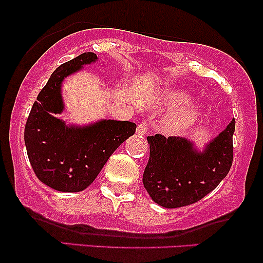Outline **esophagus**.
Wrapping results in <instances>:
<instances>
[{"label":"esophagus","instance_id":"1","mask_svg":"<svg viewBox=\"0 0 263 263\" xmlns=\"http://www.w3.org/2000/svg\"><path fill=\"white\" fill-rule=\"evenodd\" d=\"M148 132V125L146 122H141L137 126V134L138 135H146Z\"/></svg>","mask_w":263,"mask_h":263}]
</instances>
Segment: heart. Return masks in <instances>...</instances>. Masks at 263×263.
<instances>
[{"mask_svg": "<svg viewBox=\"0 0 263 263\" xmlns=\"http://www.w3.org/2000/svg\"><path fill=\"white\" fill-rule=\"evenodd\" d=\"M184 96L185 95L183 92L178 91V90H173V91L168 93L167 98L168 101L172 102V104H178V102L184 100ZM197 114V108L194 106H186L172 114L167 119V122L172 128H184L194 121Z\"/></svg>", "mask_w": 263, "mask_h": 263, "instance_id": "obj_1", "label": "heart"}]
</instances>
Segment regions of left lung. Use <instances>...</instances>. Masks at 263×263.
I'll list each match as a JSON object with an SVG mask.
<instances>
[{
    "mask_svg": "<svg viewBox=\"0 0 263 263\" xmlns=\"http://www.w3.org/2000/svg\"><path fill=\"white\" fill-rule=\"evenodd\" d=\"M235 120L203 151L183 137L148 136L149 159L143 185L152 200L163 208L185 206L203 199L228 176L234 158Z\"/></svg>",
    "mask_w": 263,
    "mask_h": 263,
    "instance_id": "obj_1",
    "label": "left lung"
}]
</instances>
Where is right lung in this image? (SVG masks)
<instances>
[{
    "instance_id": "obj_1",
    "label": "right lung",
    "mask_w": 263,
    "mask_h": 263,
    "mask_svg": "<svg viewBox=\"0 0 263 263\" xmlns=\"http://www.w3.org/2000/svg\"><path fill=\"white\" fill-rule=\"evenodd\" d=\"M98 60L83 53L54 70L38 93L25 127V143L35 176L50 188L81 192L91 184L110 156L136 131V123L116 120L83 126H68L54 114H62V83L84 65Z\"/></svg>"
}]
</instances>
